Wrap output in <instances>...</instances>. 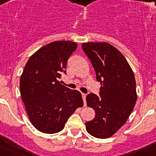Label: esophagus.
<instances>
[{
  "label": "esophagus",
  "instance_id": "obj_1",
  "mask_svg": "<svg viewBox=\"0 0 156 156\" xmlns=\"http://www.w3.org/2000/svg\"><path fill=\"white\" fill-rule=\"evenodd\" d=\"M86 96L87 94H82V98L83 99V104H84V105H86Z\"/></svg>",
  "mask_w": 156,
  "mask_h": 156
}]
</instances>
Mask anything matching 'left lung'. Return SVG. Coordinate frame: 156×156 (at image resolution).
Returning a JSON list of instances; mask_svg holds the SVG:
<instances>
[{
  "label": "left lung",
  "mask_w": 156,
  "mask_h": 156,
  "mask_svg": "<svg viewBox=\"0 0 156 156\" xmlns=\"http://www.w3.org/2000/svg\"><path fill=\"white\" fill-rule=\"evenodd\" d=\"M82 48L101 82L100 97L87 96V105L95 111L86 129L97 138H108L127 120L137 101L136 81L133 70L119 50L106 42L83 43Z\"/></svg>",
  "instance_id": "left-lung-1"
}]
</instances>
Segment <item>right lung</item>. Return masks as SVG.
I'll return each mask as SVG.
<instances>
[{
	"instance_id": "right-lung-1",
	"label": "right lung",
	"mask_w": 156,
	"mask_h": 156,
	"mask_svg": "<svg viewBox=\"0 0 156 156\" xmlns=\"http://www.w3.org/2000/svg\"><path fill=\"white\" fill-rule=\"evenodd\" d=\"M76 43L55 41L40 48L29 58L20 77L22 100L34 127L44 133L64 129L70 115L83 105L82 95L58 80Z\"/></svg>"
}]
</instances>
